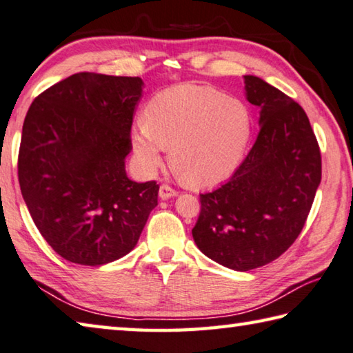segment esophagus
Wrapping results in <instances>:
<instances>
[{
  "label": "esophagus",
  "mask_w": 353,
  "mask_h": 353,
  "mask_svg": "<svg viewBox=\"0 0 353 353\" xmlns=\"http://www.w3.org/2000/svg\"><path fill=\"white\" fill-rule=\"evenodd\" d=\"M178 192L173 188H170L169 184H163V186L159 188V199H170V196H175Z\"/></svg>",
  "instance_id": "1"
}]
</instances>
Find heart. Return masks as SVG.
I'll return each mask as SVG.
<instances>
[{
  "instance_id": "b5f03b06",
  "label": "heart",
  "mask_w": 353,
  "mask_h": 353,
  "mask_svg": "<svg viewBox=\"0 0 353 353\" xmlns=\"http://www.w3.org/2000/svg\"><path fill=\"white\" fill-rule=\"evenodd\" d=\"M252 117L246 105L209 86L181 85L154 96L144 123L132 134L144 172L163 164L170 147L172 169L192 188H211L230 178L248 148Z\"/></svg>"
}]
</instances>
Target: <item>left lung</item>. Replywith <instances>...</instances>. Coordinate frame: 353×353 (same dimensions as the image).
Returning a JSON list of instances; mask_svg holds the SVG:
<instances>
[{"mask_svg":"<svg viewBox=\"0 0 353 353\" xmlns=\"http://www.w3.org/2000/svg\"><path fill=\"white\" fill-rule=\"evenodd\" d=\"M246 99L261 108V132L228 183L200 194L196 246L236 271L282 256L304 228L321 183V150L298 102L265 80L245 76Z\"/></svg>","mask_w":353,"mask_h":353,"instance_id":"8db88e82","label":"left lung"}]
</instances>
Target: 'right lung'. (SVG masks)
Masks as SVG:
<instances>
[{
  "instance_id": "obj_1",
  "label": "right lung",
  "mask_w": 353,
  "mask_h": 353,
  "mask_svg": "<svg viewBox=\"0 0 353 353\" xmlns=\"http://www.w3.org/2000/svg\"><path fill=\"white\" fill-rule=\"evenodd\" d=\"M139 77L77 72L34 99L24 117L18 181L35 226L68 262L97 267L138 243L157 181L125 173Z\"/></svg>"
}]
</instances>
